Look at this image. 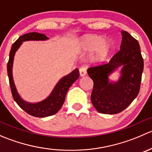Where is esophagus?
Masks as SVG:
<instances>
[{"instance_id": "1", "label": "esophagus", "mask_w": 152, "mask_h": 152, "mask_svg": "<svg viewBox=\"0 0 152 152\" xmlns=\"http://www.w3.org/2000/svg\"><path fill=\"white\" fill-rule=\"evenodd\" d=\"M79 73L81 76H85L87 74V69L85 67H81L79 68Z\"/></svg>"}]
</instances>
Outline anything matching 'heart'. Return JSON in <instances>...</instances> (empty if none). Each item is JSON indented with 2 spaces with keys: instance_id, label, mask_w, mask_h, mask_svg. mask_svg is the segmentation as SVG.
Here are the masks:
<instances>
[{
  "instance_id": "heart-1",
  "label": "heart",
  "mask_w": 152,
  "mask_h": 152,
  "mask_svg": "<svg viewBox=\"0 0 152 152\" xmlns=\"http://www.w3.org/2000/svg\"><path fill=\"white\" fill-rule=\"evenodd\" d=\"M113 47V43L110 39H103L98 35H89L85 37L81 42V48L85 51H93L92 62L101 63L107 60Z\"/></svg>"
}]
</instances>
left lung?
I'll return each mask as SVG.
<instances>
[{"instance_id": "obj_1", "label": "left lung", "mask_w": 152, "mask_h": 152, "mask_svg": "<svg viewBox=\"0 0 152 152\" xmlns=\"http://www.w3.org/2000/svg\"><path fill=\"white\" fill-rule=\"evenodd\" d=\"M120 50L109 62L92 65L87 69L93 81L91 102L98 112L117 114L125 110L138 95L143 70L138 42L127 31H122ZM123 65L122 77L116 83H109L108 76L117 67Z\"/></svg>"}]
</instances>
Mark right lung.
Listing matches in <instances>:
<instances>
[{
  "instance_id": "add662e5",
  "label": "right lung",
  "mask_w": 152,
  "mask_h": 152,
  "mask_svg": "<svg viewBox=\"0 0 152 152\" xmlns=\"http://www.w3.org/2000/svg\"><path fill=\"white\" fill-rule=\"evenodd\" d=\"M47 39L48 38L45 34L37 33V32H31V33L26 34L20 36L12 44L10 53V59L7 63V73H8L11 91H12L14 100L26 113L31 115L38 118H44L56 114L64 104L68 89L73 85V82L77 80L78 78L79 77V69H75L70 74L61 79L56 87H54L51 94L46 99L39 103H28V102H24L20 97L17 92L16 87L14 84L13 77H12V65H13L14 56H15V52L20 46L22 42H24V41L45 40Z\"/></svg>"
}]
</instances>
